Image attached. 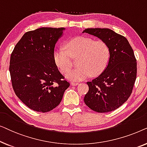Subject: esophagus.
<instances>
[{"instance_id":"esophagus-1","label":"esophagus","mask_w":147,"mask_h":147,"mask_svg":"<svg viewBox=\"0 0 147 147\" xmlns=\"http://www.w3.org/2000/svg\"><path fill=\"white\" fill-rule=\"evenodd\" d=\"M71 84L72 86H77L79 84V82H71Z\"/></svg>"}]
</instances>
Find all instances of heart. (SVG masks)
Listing matches in <instances>:
<instances>
[{
  "label": "heart",
  "instance_id": "1",
  "mask_svg": "<svg viewBox=\"0 0 147 147\" xmlns=\"http://www.w3.org/2000/svg\"><path fill=\"white\" fill-rule=\"evenodd\" d=\"M65 48L59 47L54 52V61L62 74L72 67L71 57L79 56L78 67L68 72L66 77L71 80H82L89 76H97L105 69L110 57L106 43L87 37L74 38L66 43Z\"/></svg>",
  "mask_w": 147,
  "mask_h": 147
}]
</instances>
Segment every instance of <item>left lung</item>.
I'll return each instance as SVG.
<instances>
[{"label":"left lung","mask_w":147,"mask_h":147,"mask_svg":"<svg viewBox=\"0 0 147 147\" xmlns=\"http://www.w3.org/2000/svg\"><path fill=\"white\" fill-rule=\"evenodd\" d=\"M83 33L97 37L110 48L107 67L97 78L88 82L84 102L94 111L115 110L127 101L136 78V59L128 40L109 29H86Z\"/></svg>","instance_id":"1"}]
</instances>
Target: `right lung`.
<instances>
[{"mask_svg": "<svg viewBox=\"0 0 147 147\" xmlns=\"http://www.w3.org/2000/svg\"><path fill=\"white\" fill-rule=\"evenodd\" d=\"M64 28L42 27L24 34L14 48L9 71L14 92L30 109L47 112L61 102L69 83L54 61Z\"/></svg>", "mask_w": 147, "mask_h": 147, "instance_id": "obj_1", "label": "right lung"}]
</instances>
